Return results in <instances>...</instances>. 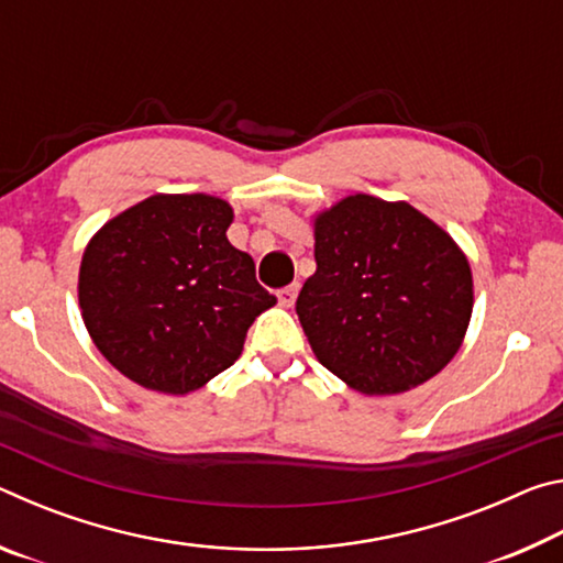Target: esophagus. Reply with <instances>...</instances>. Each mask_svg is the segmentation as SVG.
<instances>
[{
    "instance_id": "esophagus-1",
    "label": "esophagus",
    "mask_w": 563,
    "mask_h": 563,
    "mask_svg": "<svg viewBox=\"0 0 563 563\" xmlns=\"http://www.w3.org/2000/svg\"><path fill=\"white\" fill-rule=\"evenodd\" d=\"M298 290H300V285H298V283H292V285H288V288L278 290V300H280L283 308H292L295 298H298Z\"/></svg>"
}]
</instances>
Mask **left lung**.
I'll use <instances>...</instances> for the list:
<instances>
[{
	"label": "left lung",
	"mask_w": 563,
	"mask_h": 563,
	"mask_svg": "<svg viewBox=\"0 0 563 563\" xmlns=\"http://www.w3.org/2000/svg\"><path fill=\"white\" fill-rule=\"evenodd\" d=\"M318 271L298 295L322 367L362 395H399L450 365L472 320L470 261L407 201L355 194L312 218Z\"/></svg>",
	"instance_id": "left-lung-1"
}]
</instances>
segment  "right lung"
Segmentation results:
<instances>
[{
	"mask_svg": "<svg viewBox=\"0 0 563 563\" xmlns=\"http://www.w3.org/2000/svg\"><path fill=\"white\" fill-rule=\"evenodd\" d=\"M233 208L208 194H156L91 235L79 308L121 375L188 395L241 357L247 328L273 308L255 263L228 241Z\"/></svg>",
	"mask_w": 563,
	"mask_h": 563,
	"instance_id": "1",
	"label": "right lung"
}]
</instances>
